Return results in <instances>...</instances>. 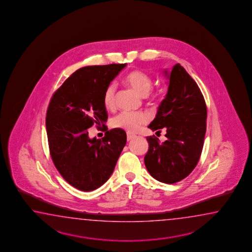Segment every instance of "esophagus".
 <instances>
[{
	"label": "esophagus",
	"instance_id": "esophagus-1",
	"mask_svg": "<svg viewBox=\"0 0 252 252\" xmlns=\"http://www.w3.org/2000/svg\"><path fill=\"white\" fill-rule=\"evenodd\" d=\"M135 138V135L131 133H127V140L129 141V140H131V139H134Z\"/></svg>",
	"mask_w": 252,
	"mask_h": 252
}]
</instances>
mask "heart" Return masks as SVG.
I'll use <instances>...</instances> for the list:
<instances>
[{"instance_id": "heart-1", "label": "heart", "mask_w": 252, "mask_h": 252, "mask_svg": "<svg viewBox=\"0 0 252 252\" xmlns=\"http://www.w3.org/2000/svg\"><path fill=\"white\" fill-rule=\"evenodd\" d=\"M125 82L140 96H147L152 88V79L150 75L139 70L129 72L125 77ZM116 85L110 84L103 93L102 101L104 106L112 110L115 107ZM149 121L148 115L144 113L122 112L112 120V124L115 128H123L128 132H135Z\"/></svg>"}]
</instances>
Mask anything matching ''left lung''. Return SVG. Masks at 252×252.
Wrapping results in <instances>:
<instances>
[{
    "mask_svg": "<svg viewBox=\"0 0 252 252\" xmlns=\"http://www.w3.org/2000/svg\"><path fill=\"white\" fill-rule=\"evenodd\" d=\"M165 99L149 128L166 130V141L147 137L149 150L145 166L152 177L166 184L179 182L193 171L204 147L207 108L197 84L186 69L177 64L170 73ZM157 131V132H158Z\"/></svg>",
    "mask_w": 252,
    "mask_h": 252,
    "instance_id": "1",
    "label": "left lung"
}]
</instances>
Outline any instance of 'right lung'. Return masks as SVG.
<instances>
[{"label": "right lung", "mask_w": 252, "mask_h": 252, "mask_svg": "<svg viewBox=\"0 0 252 252\" xmlns=\"http://www.w3.org/2000/svg\"><path fill=\"white\" fill-rule=\"evenodd\" d=\"M127 64L90 65L76 70L54 93L46 128L54 165L72 187L81 191L100 188L113 174L127 141L126 132L113 128L102 140L90 139L88 128L105 126V88Z\"/></svg>", "instance_id": "add662e5"}]
</instances>
